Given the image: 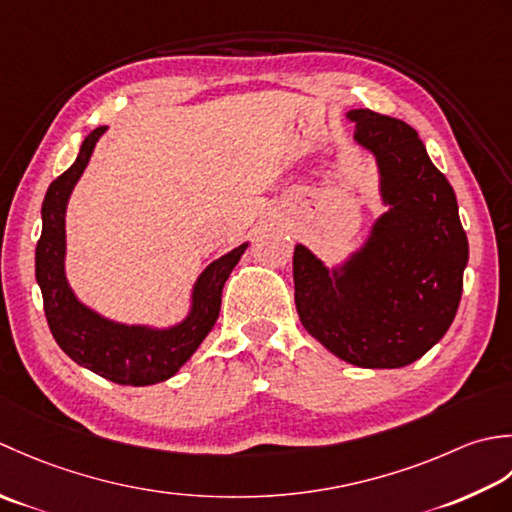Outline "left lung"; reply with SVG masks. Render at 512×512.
<instances>
[{"mask_svg": "<svg viewBox=\"0 0 512 512\" xmlns=\"http://www.w3.org/2000/svg\"><path fill=\"white\" fill-rule=\"evenodd\" d=\"M347 117L356 121L353 139L378 161L389 212L340 269L296 245V309L302 327L333 356L362 369H398L451 327L468 241L453 187L411 125L371 110Z\"/></svg>", "mask_w": 512, "mask_h": 512, "instance_id": "left-lung-1", "label": "left lung"}]
</instances>
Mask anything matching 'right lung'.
<instances>
[{
  "label": "right lung",
  "instance_id": "add662e5",
  "mask_svg": "<svg viewBox=\"0 0 512 512\" xmlns=\"http://www.w3.org/2000/svg\"><path fill=\"white\" fill-rule=\"evenodd\" d=\"M106 130V125L92 130L81 143L77 161L48 187L41 205L44 225L35 249V276L44 296L50 333L66 356L110 382L148 387L172 378L212 331L221 311L223 285L241 260L247 243L214 260L198 276L190 316L172 329L119 325L81 305L68 287L64 271L66 205L72 187L86 170L92 150Z\"/></svg>",
  "mask_w": 512,
  "mask_h": 512
}]
</instances>
